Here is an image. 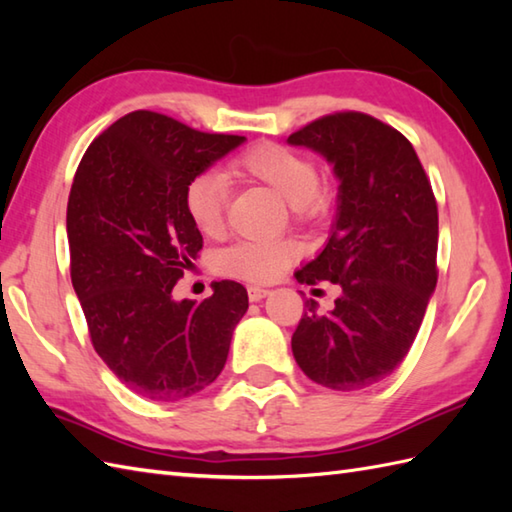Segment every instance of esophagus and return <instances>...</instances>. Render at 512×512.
<instances>
[{
    "label": "esophagus",
    "mask_w": 512,
    "mask_h": 512,
    "mask_svg": "<svg viewBox=\"0 0 512 512\" xmlns=\"http://www.w3.org/2000/svg\"><path fill=\"white\" fill-rule=\"evenodd\" d=\"M266 295H270V288H266V286H248V299L250 301H262Z\"/></svg>",
    "instance_id": "obj_1"
}]
</instances>
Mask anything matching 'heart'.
<instances>
[{
    "label": "heart",
    "mask_w": 512,
    "mask_h": 512,
    "mask_svg": "<svg viewBox=\"0 0 512 512\" xmlns=\"http://www.w3.org/2000/svg\"><path fill=\"white\" fill-rule=\"evenodd\" d=\"M231 169L239 176L264 184L292 213L306 217L317 213L323 204L319 171L314 160L299 149L277 143H259L233 160ZM228 187L222 173L206 171L184 187V211L202 235H217L224 224ZM297 246L290 242H235L217 255V268L224 275L250 281H268L281 275Z\"/></svg>",
    "instance_id": "1"
}]
</instances>
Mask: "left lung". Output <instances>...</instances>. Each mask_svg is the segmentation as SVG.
Wrapping results in <instances>:
<instances>
[{"label": "left lung", "instance_id": "left-lung-1", "mask_svg": "<svg viewBox=\"0 0 512 512\" xmlns=\"http://www.w3.org/2000/svg\"><path fill=\"white\" fill-rule=\"evenodd\" d=\"M288 145L323 156L339 180L328 242L295 277L332 281L341 295L325 314L306 301L292 354L317 385L372 387L407 356L436 290L431 182L409 140L361 112L323 116L288 136Z\"/></svg>", "mask_w": 512, "mask_h": 512}]
</instances>
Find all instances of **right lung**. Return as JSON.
I'll list each match as a JSON object with an SVG mask.
<instances>
[{
  "mask_svg": "<svg viewBox=\"0 0 512 512\" xmlns=\"http://www.w3.org/2000/svg\"><path fill=\"white\" fill-rule=\"evenodd\" d=\"M244 140L138 110L107 127L76 169L65 220L72 286L96 354L138 396L189 398L224 369L246 288L215 281L198 303L173 299V286L202 248L184 187Z\"/></svg>",
  "mask_w": 512,
  "mask_h": 512,
  "instance_id": "right-lung-1",
  "label": "right lung"
}]
</instances>
